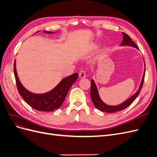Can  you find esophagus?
Wrapping results in <instances>:
<instances>
[{"label":"esophagus","mask_w":157,"mask_h":157,"mask_svg":"<svg viewBox=\"0 0 157 157\" xmlns=\"http://www.w3.org/2000/svg\"><path fill=\"white\" fill-rule=\"evenodd\" d=\"M86 77V73L84 71H80L79 73V78H84Z\"/></svg>","instance_id":"obj_1"}]
</instances>
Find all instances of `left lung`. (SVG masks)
I'll return each instance as SVG.
<instances>
[{
	"label": "left lung",
	"instance_id": "left-lung-1",
	"mask_svg": "<svg viewBox=\"0 0 157 157\" xmlns=\"http://www.w3.org/2000/svg\"><path fill=\"white\" fill-rule=\"evenodd\" d=\"M122 35H123V40L122 41V43L121 44L120 46H132L134 47V48H136V49L138 50V48H137V45L134 43V42L132 41L131 38L128 36L127 34H126L125 33L122 32ZM144 72L143 77H142L141 78V81L140 82V86L138 90L132 95V96H130L129 98H128L127 99L124 101H123L119 105H107L105 103H104L102 99H101L100 96H99V92L98 90V87L96 84V82H95L94 80L92 79L91 80V89H90V96H91V99L92 101L94 103V105H95L98 110L103 111V112H106V113H114L116 111H121L123 110V109H126L127 107L130 105L135 100V99L138 96V95L140 93V90L142 88V86H143V84L144 81V77H145V64L144 62ZM93 75V73H92Z\"/></svg>",
	"mask_w": 157,
	"mask_h": 157
}]
</instances>
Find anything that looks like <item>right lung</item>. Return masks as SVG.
Returning a JSON list of instances; mask_svg holds the SVG:
<instances>
[{
  "instance_id": "obj_1",
  "label": "right lung",
  "mask_w": 157,
  "mask_h": 157,
  "mask_svg": "<svg viewBox=\"0 0 157 157\" xmlns=\"http://www.w3.org/2000/svg\"><path fill=\"white\" fill-rule=\"evenodd\" d=\"M38 32L39 31L36 33ZM43 32L47 34H54L57 33L46 31H43ZM13 69L19 94L31 107L41 111H52L59 108L63 103L69 90L78 77V73H74L63 78L50 91L44 94H35L27 90L21 83L17 73L16 60L13 65Z\"/></svg>"
}]
</instances>
